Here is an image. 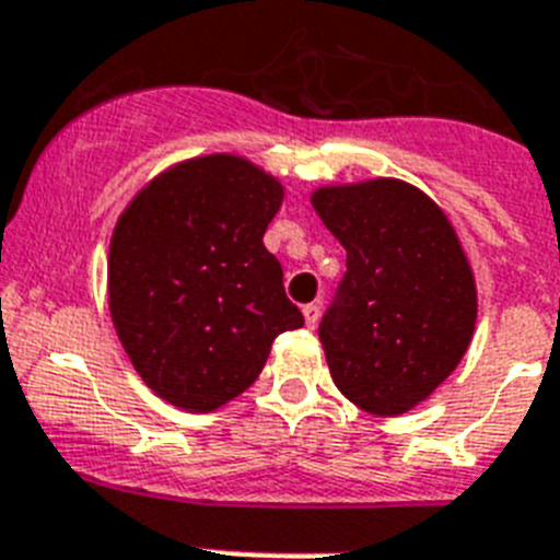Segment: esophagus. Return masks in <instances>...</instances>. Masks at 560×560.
I'll use <instances>...</instances> for the list:
<instances>
[{
  "label": "esophagus",
  "mask_w": 560,
  "mask_h": 560,
  "mask_svg": "<svg viewBox=\"0 0 560 560\" xmlns=\"http://www.w3.org/2000/svg\"><path fill=\"white\" fill-rule=\"evenodd\" d=\"M303 317H305V326H308V328L317 326V319H319V303L303 305Z\"/></svg>",
  "instance_id": "34e87169"
}]
</instances>
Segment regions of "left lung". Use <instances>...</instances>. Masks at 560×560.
Instances as JSON below:
<instances>
[{
    "mask_svg": "<svg viewBox=\"0 0 560 560\" xmlns=\"http://www.w3.org/2000/svg\"><path fill=\"white\" fill-rule=\"evenodd\" d=\"M312 207L348 252L339 305L319 323L334 385L374 417H402L470 348L479 294L465 246L408 180L317 186Z\"/></svg>",
    "mask_w": 560,
    "mask_h": 560,
    "instance_id": "obj_1",
    "label": "left lung"
}]
</instances>
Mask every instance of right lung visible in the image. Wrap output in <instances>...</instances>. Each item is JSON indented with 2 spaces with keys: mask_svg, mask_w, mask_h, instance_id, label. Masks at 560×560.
<instances>
[{
  "mask_svg": "<svg viewBox=\"0 0 560 560\" xmlns=\"http://www.w3.org/2000/svg\"><path fill=\"white\" fill-rule=\"evenodd\" d=\"M280 178L234 152L186 158L132 195L107 257L109 317L147 388L209 413L260 376L277 334L303 326L262 234Z\"/></svg>",
  "mask_w": 560,
  "mask_h": 560,
  "instance_id": "1",
  "label": "right lung"
}]
</instances>
